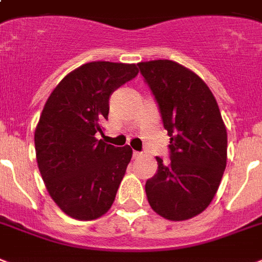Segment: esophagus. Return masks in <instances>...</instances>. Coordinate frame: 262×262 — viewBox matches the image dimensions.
Wrapping results in <instances>:
<instances>
[{
    "label": "esophagus",
    "instance_id": "esophagus-1",
    "mask_svg": "<svg viewBox=\"0 0 262 262\" xmlns=\"http://www.w3.org/2000/svg\"><path fill=\"white\" fill-rule=\"evenodd\" d=\"M142 153L141 152H137V150H133V157L135 159H138V157H141Z\"/></svg>",
    "mask_w": 262,
    "mask_h": 262
}]
</instances>
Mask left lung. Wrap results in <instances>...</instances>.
Returning <instances> with one entry per match:
<instances>
[{
	"instance_id": "8db88e82",
	"label": "left lung",
	"mask_w": 262,
	"mask_h": 262,
	"mask_svg": "<svg viewBox=\"0 0 262 262\" xmlns=\"http://www.w3.org/2000/svg\"><path fill=\"white\" fill-rule=\"evenodd\" d=\"M159 103L171 137V163L157 160L145 192L155 212L186 221L205 211L215 196L227 160V132L211 90L193 71L172 60L138 63Z\"/></svg>"
}]
</instances>
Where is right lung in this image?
I'll return each instance as SVG.
<instances>
[{
  "instance_id": "add662e5",
  "label": "right lung",
  "mask_w": 262,
  "mask_h": 262,
  "mask_svg": "<svg viewBox=\"0 0 262 262\" xmlns=\"http://www.w3.org/2000/svg\"><path fill=\"white\" fill-rule=\"evenodd\" d=\"M138 74L137 64L91 61L59 82L35 130L36 160L50 196L71 218L109 211L133 150L95 137L107 120L112 93Z\"/></svg>"
}]
</instances>
